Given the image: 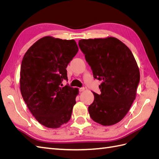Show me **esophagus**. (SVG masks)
I'll return each mask as SVG.
<instances>
[{
  "label": "esophagus",
  "mask_w": 159,
  "mask_h": 159,
  "mask_svg": "<svg viewBox=\"0 0 159 159\" xmlns=\"http://www.w3.org/2000/svg\"><path fill=\"white\" fill-rule=\"evenodd\" d=\"M84 89H85V88H84V87L80 88H79V91H84Z\"/></svg>",
  "instance_id": "1"
}]
</instances>
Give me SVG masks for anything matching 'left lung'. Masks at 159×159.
Listing matches in <instances>:
<instances>
[{"label": "left lung", "instance_id": "8db88e82", "mask_svg": "<svg viewBox=\"0 0 159 159\" xmlns=\"http://www.w3.org/2000/svg\"><path fill=\"white\" fill-rule=\"evenodd\" d=\"M78 44L93 78L103 81L101 94L93 92L90 117L102 125H112L125 116L135 99L140 81L136 60L129 48L113 37L80 40Z\"/></svg>", "mask_w": 159, "mask_h": 159}]
</instances>
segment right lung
Returning <instances> with one entry per match:
<instances>
[{
    "mask_svg": "<svg viewBox=\"0 0 159 159\" xmlns=\"http://www.w3.org/2000/svg\"><path fill=\"white\" fill-rule=\"evenodd\" d=\"M78 52L74 40L46 36L23 57L21 94L33 116L46 127L58 128L71 118L78 89L62 87L61 82L68 80L66 68Z\"/></svg>",
    "mask_w": 159,
    "mask_h": 159,
    "instance_id": "right-lung-1",
    "label": "right lung"
}]
</instances>
